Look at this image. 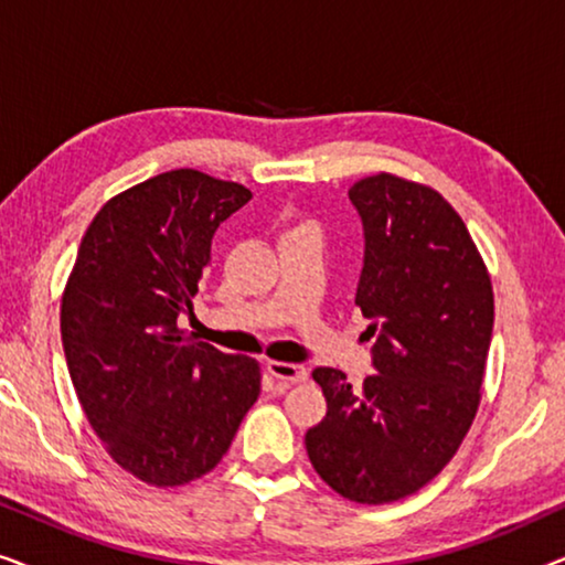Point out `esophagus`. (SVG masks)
<instances>
[{"label":"esophagus","mask_w":565,"mask_h":565,"mask_svg":"<svg viewBox=\"0 0 565 565\" xmlns=\"http://www.w3.org/2000/svg\"><path fill=\"white\" fill-rule=\"evenodd\" d=\"M267 373L277 377V381L285 383V385H292V383H303L308 373L303 365H292V362H267Z\"/></svg>","instance_id":"obj_1"}]
</instances>
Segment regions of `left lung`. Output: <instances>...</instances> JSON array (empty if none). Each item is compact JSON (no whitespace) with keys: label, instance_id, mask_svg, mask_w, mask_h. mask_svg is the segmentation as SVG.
Here are the masks:
<instances>
[{"label":"left lung","instance_id":"1","mask_svg":"<svg viewBox=\"0 0 565 565\" xmlns=\"http://www.w3.org/2000/svg\"><path fill=\"white\" fill-rule=\"evenodd\" d=\"M365 231L354 303L373 323V367L352 388L316 367L327 416L306 431L316 473L339 497L388 504L427 486L481 404L493 331L491 277L466 223L427 184L381 172L354 182Z\"/></svg>","mask_w":565,"mask_h":565}]
</instances>
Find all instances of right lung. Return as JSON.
<instances>
[{
  "mask_svg": "<svg viewBox=\"0 0 565 565\" xmlns=\"http://www.w3.org/2000/svg\"><path fill=\"white\" fill-rule=\"evenodd\" d=\"M252 200L238 182L172 169L107 200L61 298V342L95 435L138 481L211 473L259 396V362L198 342L192 313L215 228Z\"/></svg>",
  "mask_w": 565,
  "mask_h": 565,
  "instance_id": "obj_1",
  "label": "right lung"
}]
</instances>
